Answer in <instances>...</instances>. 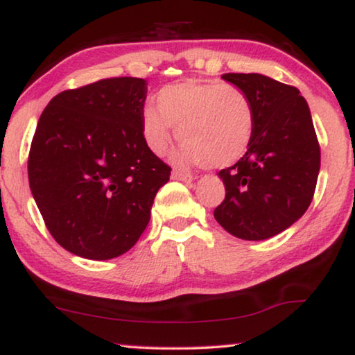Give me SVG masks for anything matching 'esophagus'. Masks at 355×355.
<instances>
[{
    "label": "esophagus",
    "instance_id": "obj_1",
    "mask_svg": "<svg viewBox=\"0 0 355 355\" xmlns=\"http://www.w3.org/2000/svg\"><path fill=\"white\" fill-rule=\"evenodd\" d=\"M173 178L179 179V181H184V182H192L193 179H196V176H192V174L184 173V171H173Z\"/></svg>",
    "mask_w": 355,
    "mask_h": 355
}]
</instances>
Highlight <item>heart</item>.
<instances>
[{"label":"heart","mask_w":355,"mask_h":355,"mask_svg":"<svg viewBox=\"0 0 355 355\" xmlns=\"http://www.w3.org/2000/svg\"><path fill=\"white\" fill-rule=\"evenodd\" d=\"M158 108L147 106L142 132L153 153L166 152L178 128L184 144L178 159L184 164L227 168L250 148L257 113L249 94L221 80H182L163 87Z\"/></svg>","instance_id":"b5f03b06"}]
</instances>
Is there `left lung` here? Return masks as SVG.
<instances>
[{
    "label": "left lung",
    "instance_id": "1",
    "mask_svg": "<svg viewBox=\"0 0 355 355\" xmlns=\"http://www.w3.org/2000/svg\"><path fill=\"white\" fill-rule=\"evenodd\" d=\"M221 77L249 94L257 125L244 157L218 173L226 196L215 218L232 236L263 241L288 230L309 208L320 171V144L307 101L295 87L261 74Z\"/></svg>",
    "mask_w": 355,
    "mask_h": 355
}]
</instances>
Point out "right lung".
Masks as SVG:
<instances>
[{"mask_svg":"<svg viewBox=\"0 0 355 355\" xmlns=\"http://www.w3.org/2000/svg\"><path fill=\"white\" fill-rule=\"evenodd\" d=\"M147 84L111 77L53 96L28 152V184L58 244L90 260L128 252L171 166L142 132Z\"/></svg>","mask_w":355,"mask_h":355,"instance_id":"obj_1","label":"right lung"}]
</instances>
